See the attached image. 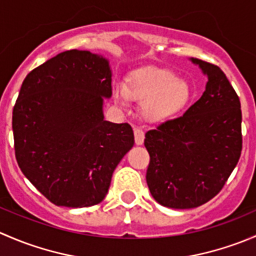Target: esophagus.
<instances>
[{
	"mask_svg": "<svg viewBox=\"0 0 256 256\" xmlns=\"http://www.w3.org/2000/svg\"><path fill=\"white\" fill-rule=\"evenodd\" d=\"M134 135H135V142L136 144H142L144 140V132L141 128H134Z\"/></svg>",
	"mask_w": 256,
	"mask_h": 256,
	"instance_id": "1",
	"label": "esophagus"
}]
</instances>
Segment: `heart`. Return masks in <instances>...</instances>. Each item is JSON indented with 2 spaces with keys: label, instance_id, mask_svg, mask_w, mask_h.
I'll use <instances>...</instances> for the list:
<instances>
[{
  "label": "heart",
  "instance_id": "b5f03b06",
  "mask_svg": "<svg viewBox=\"0 0 256 256\" xmlns=\"http://www.w3.org/2000/svg\"><path fill=\"white\" fill-rule=\"evenodd\" d=\"M114 98L120 105H125L128 98L144 102V118L150 122H161L184 109L190 102V88L174 72L148 66L135 72L126 86L116 84Z\"/></svg>",
  "mask_w": 256,
  "mask_h": 256
}]
</instances>
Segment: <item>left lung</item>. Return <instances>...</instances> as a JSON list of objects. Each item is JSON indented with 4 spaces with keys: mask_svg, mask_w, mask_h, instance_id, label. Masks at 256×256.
<instances>
[{
    "mask_svg": "<svg viewBox=\"0 0 256 256\" xmlns=\"http://www.w3.org/2000/svg\"><path fill=\"white\" fill-rule=\"evenodd\" d=\"M207 76L206 90L183 116L147 131L146 180L156 202L174 209L200 207L223 188L242 154V110L219 66L190 58Z\"/></svg>",
    "mask_w": 256,
    "mask_h": 256,
    "instance_id": "obj_1",
    "label": "left lung"
}]
</instances>
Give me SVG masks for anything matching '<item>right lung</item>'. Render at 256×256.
<instances>
[{
    "label": "right lung",
    "mask_w": 256,
    "mask_h": 256,
    "mask_svg": "<svg viewBox=\"0 0 256 256\" xmlns=\"http://www.w3.org/2000/svg\"><path fill=\"white\" fill-rule=\"evenodd\" d=\"M109 60L89 50L59 53L23 80L12 116L20 171L56 206L102 202L132 148L128 124L104 120L112 98Z\"/></svg>",
    "instance_id": "obj_1"
}]
</instances>
